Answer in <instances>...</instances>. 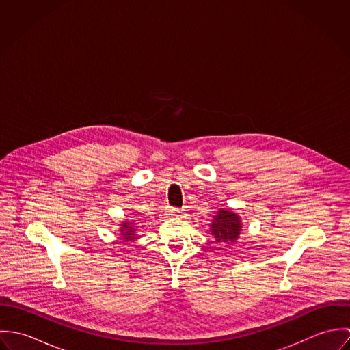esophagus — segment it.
I'll use <instances>...</instances> for the list:
<instances>
[{
  "label": "esophagus",
  "mask_w": 350,
  "mask_h": 350,
  "mask_svg": "<svg viewBox=\"0 0 350 350\" xmlns=\"http://www.w3.org/2000/svg\"><path fill=\"white\" fill-rule=\"evenodd\" d=\"M168 213H170L171 215H179L180 210H179L178 207H170V208H168Z\"/></svg>",
  "instance_id": "obj_1"
}]
</instances>
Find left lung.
<instances>
[{
    "mask_svg": "<svg viewBox=\"0 0 350 350\" xmlns=\"http://www.w3.org/2000/svg\"><path fill=\"white\" fill-rule=\"evenodd\" d=\"M211 232L217 243H233L241 232L240 217L230 210H219L218 214L214 215Z\"/></svg>",
    "mask_w": 350,
    "mask_h": 350,
    "instance_id": "8db88e82",
    "label": "left lung"
}]
</instances>
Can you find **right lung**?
I'll return each instance as SVG.
<instances>
[{
    "label": "right lung",
    "mask_w": 350,
    "mask_h": 350,
    "mask_svg": "<svg viewBox=\"0 0 350 350\" xmlns=\"http://www.w3.org/2000/svg\"><path fill=\"white\" fill-rule=\"evenodd\" d=\"M135 232H136L135 226L131 225V224H128V222H125V224L122 225V229H121L122 240H125V241H132V240H135V239H136Z\"/></svg>",
    "instance_id": "right-lung-1"
}]
</instances>
